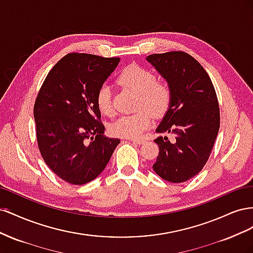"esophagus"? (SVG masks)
I'll return each mask as SVG.
<instances>
[{"label": "esophagus", "instance_id": "esophagus-1", "mask_svg": "<svg viewBox=\"0 0 253 253\" xmlns=\"http://www.w3.org/2000/svg\"><path fill=\"white\" fill-rule=\"evenodd\" d=\"M129 140H131L133 143H136V144H138V145L143 144L145 142V140H143V139H134V138H131Z\"/></svg>", "mask_w": 253, "mask_h": 253}]
</instances>
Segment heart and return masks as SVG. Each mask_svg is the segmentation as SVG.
Instances as JSON below:
<instances>
[{"instance_id": "obj_1", "label": "heart", "mask_w": 253, "mask_h": 253, "mask_svg": "<svg viewBox=\"0 0 253 253\" xmlns=\"http://www.w3.org/2000/svg\"><path fill=\"white\" fill-rule=\"evenodd\" d=\"M117 82L121 86L138 94L136 101V110L138 112L119 117L111 125L110 131L118 137L139 138L150 127L152 115L160 118L169 111L173 99L172 86L166 80H156L154 73L138 64L126 66L119 73ZM96 105L104 116H112L114 114L111 89L106 84L97 90Z\"/></svg>"}]
</instances>
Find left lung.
<instances>
[{"label":"left lung","instance_id":"8db88e82","mask_svg":"<svg viewBox=\"0 0 253 253\" xmlns=\"http://www.w3.org/2000/svg\"><path fill=\"white\" fill-rule=\"evenodd\" d=\"M147 60L170 83L173 99L156 128L159 153L153 170L170 182H183L200 173L208 162L219 129L215 89L205 68L185 51L153 53Z\"/></svg>","mask_w":253,"mask_h":253}]
</instances>
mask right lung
I'll return each mask as SVG.
<instances>
[{
  "label": "right lung",
  "mask_w": 253,
  "mask_h": 253,
  "mask_svg": "<svg viewBox=\"0 0 253 253\" xmlns=\"http://www.w3.org/2000/svg\"><path fill=\"white\" fill-rule=\"evenodd\" d=\"M119 58L67 53L56 63L38 93L34 116L38 148L49 169L72 185L95 179L120 140L108 138L96 94Z\"/></svg>",
  "instance_id": "obj_1"
}]
</instances>
